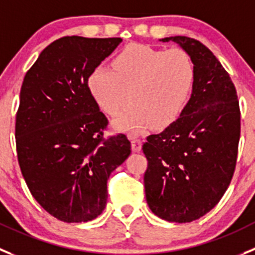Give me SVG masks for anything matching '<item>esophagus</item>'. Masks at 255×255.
Here are the masks:
<instances>
[{"mask_svg":"<svg viewBox=\"0 0 255 255\" xmlns=\"http://www.w3.org/2000/svg\"><path fill=\"white\" fill-rule=\"evenodd\" d=\"M129 139H130V142H132V151L133 152L141 151V147H142L141 139L137 138V137H134V135H130Z\"/></svg>","mask_w":255,"mask_h":255,"instance_id":"esophagus-1","label":"esophagus"}]
</instances>
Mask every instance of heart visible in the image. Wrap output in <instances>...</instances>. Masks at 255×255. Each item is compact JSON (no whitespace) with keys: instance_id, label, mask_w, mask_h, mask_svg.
I'll list each match as a JSON object with an SVG mask.
<instances>
[{"instance_id":"obj_1","label":"heart","mask_w":255,"mask_h":255,"mask_svg":"<svg viewBox=\"0 0 255 255\" xmlns=\"http://www.w3.org/2000/svg\"><path fill=\"white\" fill-rule=\"evenodd\" d=\"M197 70L194 59L180 47L161 50L143 44L123 47L112 60V70L97 66L87 87L102 112L113 117L128 99L130 103L114 127L126 132L166 128L177 121L195 92Z\"/></svg>"}]
</instances>
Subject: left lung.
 Returning a JSON list of instances; mask_svg holds the SVG:
<instances>
[{"mask_svg":"<svg viewBox=\"0 0 255 255\" xmlns=\"http://www.w3.org/2000/svg\"><path fill=\"white\" fill-rule=\"evenodd\" d=\"M194 59L195 92L177 121L147 137L142 149L148 165L144 190L154 215L171 223H190L220 201L237 165L240 109L228 71L204 44L171 36Z\"/></svg>","mask_w":255,"mask_h":255,"instance_id":"left-lung-1","label":"left lung"}]
</instances>
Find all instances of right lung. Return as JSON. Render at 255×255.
Listing matches in <instances>:
<instances>
[{
	"label": "right lung",
	"instance_id": "right-lung-1",
	"mask_svg": "<svg viewBox=\"0 0 255 255\" xmlns=\"http://www.w3.org/2000/svg\"><path fill=\"white\" fill-rule=\"evenodd\" d=\"M121 42L61 37L23 78L15 127L18 165L35 200L65 223L101 215L109 175L130 153L125 134L103 137L108 120L87 87L90 71Z\"/></svg>",
	"mask_w": 255,
	"mask_h": 255
}]
</instances>
